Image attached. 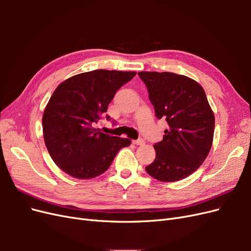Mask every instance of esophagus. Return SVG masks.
Returning a JSON list of instances; mask_svg holds the SVG:
<instances>
[{"instance_id":"obj_1","label":"esophagus","mask_w":251,"mask_h":251,"mask_svg":"<svg viewBox=\"0 0 251 251\" xmlns=\"http://www.w3.org/2000/svg\"><path fill=\"white\" fill-rule=\"evenodd\" d=\"M133 143L136 144V146H143V144L146 143V141H144L142 138H139L137 140H133Z\"/></svg>"}]
</instances>
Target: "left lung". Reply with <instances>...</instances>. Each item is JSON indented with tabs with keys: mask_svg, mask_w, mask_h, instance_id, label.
<instances>
[{
	"mask_svg": "<svg viewBox=\"0 0 251 251\" xmlns=\"http://www.w3.org/2000/svg\"><path fill=\"white\" fill-rule=\"evenodd\" d=\"M156 117L169 128L155 143V160L147 173L162 182L184 179L200 168L214 139L215 116L198 82L171 72H139Z\"/></svg>",
	"mask_w": 251,
	"mask_h": 251,
	"instance_id": "obj_1",
	"label": "left lung"
}]
</instances>
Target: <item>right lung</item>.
<instances>
[{
  "label": "right lung",
  "instance_id": "1",
  "mask_svg": "<svg viewBox=\"0 0 251 251\" xmlns=\"http://www.w3.org/2000/svg\"><path fill=\"white\" fill-rule=\"evenodd\" d=\"M136 72L94 70L63 81L44 111V140L58 168L77 179H92L107 171L127 138L101 133L96 124L117 90ZM108 120L110 117L105 116Z\"/></svg>",
  "mask_w": 251,
  "mask_h": 251
}]
</instances>
